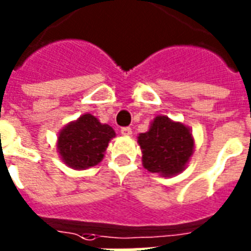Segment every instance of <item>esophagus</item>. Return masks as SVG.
<instances>
[{"mask_svg":"<svg viewBox=\"0 0 251 251\" xmlns=\"http://www.w3.org/2000/svg\"><path fill=\"white\" fill-rule=\"evenodd\" d=\"M120 133L123 136H129L132 133V129L129 127H123L120 129Z\"/></svg>","mask_w":251,"mask_h":251,"instance_id":"34e87169","label":"esophagus"}]
</instances>
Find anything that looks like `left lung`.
I'll return each mask as SVG.
<instances>
[{"mask_svg": "<svg viewBox=\"0 0 251 251\" xmlns=\"http://www.w3.org/2000/svg\"><path fill=\"white\" fill-rule=\"evenodd\" d=\"M139 144L144 168L164 176L182 172L194 151L190 129L166 116H157L149 131L139 136Z\"/></svg>", "mask_w": 251, "mask_h": 251, "instance_id": "left-lung-1", "label": "left lung"}]
</instances>
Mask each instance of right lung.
<instances>
[{
  "label": "right lung",
  "instance_id": "right-lung-1",
  "mask_svg": "<svg viewBox=\"0 0 251 251\" xmlns=\"http://www.w3.org/2000/svg\"><path fill=\"white\" fill-rule=\"evenodd\" d=\"M115 132L90 114H85L60 132L57 149L63 161L73 169H86L102 161Z\"/></svg>",
  "mask_w": 251,
  "mask_h": 251
}]
</instances>
